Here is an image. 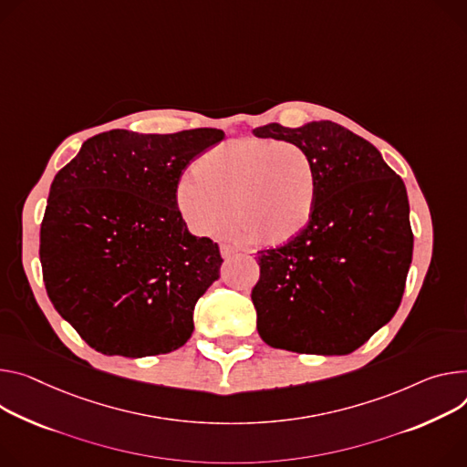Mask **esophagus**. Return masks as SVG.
<instances>
[{"label":"esophagus","instance_id":"34e87169","mask_svg":"<svg viewBox=\"0 0 467 467\" xmlns=\"http://www.w3.org/2000/svg\"><path fill=\"white\" fill-rule=\"evenodd\" d=\"M220 251H222V257H223V259H231V257H234L236 253H238V249H234L233 245H227V244H223V245L220 247Z\"/></svg>","mask_w":467,"mask_h":467}]
</instances>
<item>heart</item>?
Here are the masks:
<instances>
[{
	"label": "heart",
	"instance_id": "heart-1",
	"mask_svg": "<svg viewBox=\"0 0 467 467\" xmlns=\"http://www.w3.org/2000/svg\"><path fill=\"white\" fill-rule=\"evenodd\" d=\"M192 173L177 186V208L199 236L225 234L236 216L257 244L285 245L313 218L317 171L294 143L238 138L197 156Z\"/></svg>",
	"mask_w": 467,
	"mask_h": 467
}]
</instances>
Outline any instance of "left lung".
I'll use <instances>...</instances> for the list:
<instances>
[{
  "mask_svg": "<svg viewBox=\"0 0 467 467\" xmlns=\"http://www.w3.org/2000/svg\"><path fill=\"white\" fill-rule=\"evenodd\" d=\"M253 134L304 149L318 184L306 231L259 251V335L281 350L347 356L400 306L413 253L406 186L372 143L337 122H272Z\"/></svg>",
  "mask_w": 467,
  "mask_h": 467,
  "instance_id": "8db88e82",
  "label": "left lung"
}]
</instances>
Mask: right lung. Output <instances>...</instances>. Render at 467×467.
Here are the masks:
<instances>
[{"mask_svg": "<svg viewBox=\"0 0 467 467\" xmlns=\"http://www.w3.org/2000/svg\"><path fill=\"white\" fill-rule=\"evenodd\" d=\"M225 138L109 130L56 175L40 225V265L56 311L91 348L145 358L186 345L193 309L220 279L216 242L177 208L186 165Z\"/></svg>", "mask_w": 467, "mask_h": 467, "instance_id": "obj_1", "label": "right lung"}]
</instances>
